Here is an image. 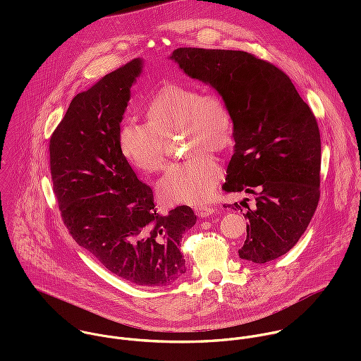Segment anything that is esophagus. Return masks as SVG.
I'll return each mask as SVG.
<instances>
[{"instance_id": "34e87169", "label": "esophagus", "mask_w": 361, "mask_h": 361, "mask_svg": "<svg viewBox=\"0 0 361 361\" xmlns=\"http://www.w3.org/2000/svg\"><path fill=\"white\" fill-rule=\"evenodd\" d=\"M194 212H195V214H197L198 217H201V219L210 217V216H213V214L217 213V210L213 209V207H210V205H197V207H194Z\"/></svg>"}]
</instances>
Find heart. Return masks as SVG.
Masks as SVG:
<instances>
[{"label":"heart","mask_w":361,"mask_h":361,"mask_svg":"<svg viewBox=\"0 0 361 361\" xmlns=\"http://www.w3.org/2000/svg\"><path fill=\"white\" fill-rule=\"evenodd\" d=\"M145 123L126 121L118 133L126 160L145 174L167 164L166 141L181 134L185 161L174 164L159 183V194L173 204L198 205L213 194L221 167L210 151H224L234 140L227 102L184 84L161 85L145 107Z\"/></svg>","instance_id":"heart-1"}]
</instances>
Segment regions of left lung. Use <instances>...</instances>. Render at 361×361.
Returning <instances> with one entry per match:
<instances>
[{
    "label": "left lung",
    "instance_id": "8db88e82",
    "mask_svg": "<svg viewBox=\"0 0 361 361\" xmlns=\"http://www.w3.org/2000/svg\"><path fill=\"white\" fill-rule=\"evenodd\" d=\"M170 60L213 87L234 120V154L223 188L255 194L247 205L240 259L263 264L290 251L310 224L320 198L322 141L314 114L276 66L234 49L183 47ZM240 204L233 205L241 210Z\"/></svg>",
    "mask_w": 361,
    "mask_h": 361
}]
</instances>
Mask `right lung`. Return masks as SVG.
Listing matches in <instances>:
<instances>
[{
  "instance_id": "add662e5",
  "label": "right lung",
  "mask_w": 361,
  "mask_h": 361,
  "mask_svg": "<svg viewBox=\"0 0 361 361\" xmlns=\"http://www.w3.org/2000/svg\"><path fill=\"white\" fill-rule=\"evenodd\" d=\"M142 67L135 59L73 98L51 135L49 167L77 244L126 281L161 287L185 273L180 240L197 217L188 205L160 216L152 190L120 149V124Z\"/></svg>"
}]
</instances>
